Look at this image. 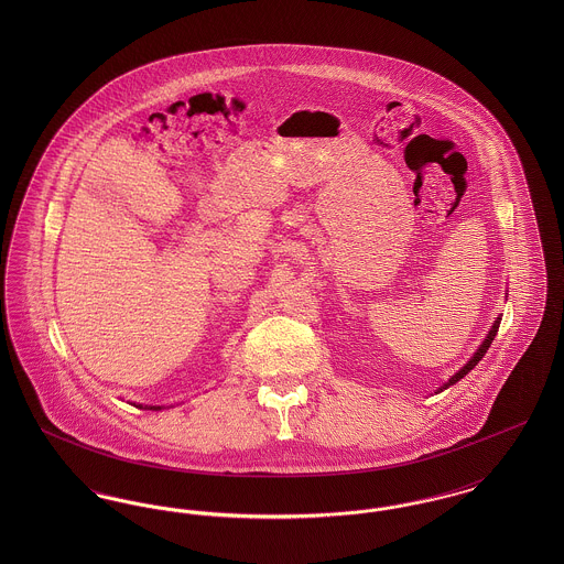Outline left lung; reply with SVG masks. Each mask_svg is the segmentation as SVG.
<instances>
[{
  "label": "left lung",
  "mask_w": 564,
  "mask_h": 564,
  "mask_svg": "<svg viewBox=\"0 0 564 564\" xmlns=\"http://www.w3.org/2000/svg\"><path fill=\"white\" fill-rule=\"evenodd\" d=\"M499 323H501V317H497V322L492 323V327H490L488 336L484 338V343L482 345H480V349L476 350V355H474V357H471V359H469V361H467V364H465V366H463V368H460V370H458V372H456V375L453 376V378H451V380H448V382H446V384H444L442 389H448L451 384H455V382H458V380H460L463 376L467 375L469 370H474V368L478 366V361L482 359L484 352L488 350V347H490V343L495 340V336H497V332H499ZM442 389H440V391H442Z\"/></svg>",
  "instance_id": "left-lung-1"
}]
</instances>
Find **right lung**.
I'll list each match as a JSON object with an SVG mask.
<instances>
[{"instance_id":"right-lung-1","label":"right lung","mask_w":564,"mask_h":564,"mask_svg":"<svg viewBox=\"0 0 564 564\" xmlns=\"http://www.w3.org/2000/svg\"><path fill=\"white\" fill-rule=\"evenodd\" d=\"M139 408H143V405H139ZM150 410H161V405H150Z\"/></svg>"}]
</instances>
